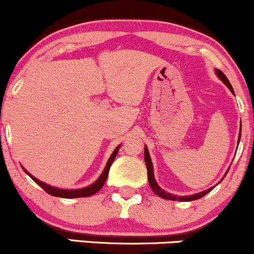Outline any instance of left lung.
I'll return each instance as SVG.
<instances>
[{
  "label": "left lung",
  "instance_id": "1",
  "mask_svg": "<svg viewBox=\"0 0 254 254\" xmlns=\"http://www.w3.org/2000/svg\"><path fill=\"white\" fill-rule=\"evenodd\" d=\"M216 73H217V75L219 76V79H221L222 81L224 82V84L227 85L228 89L232 91L233 93H234V90H233L232 85H230L229 80L227 79V76L224 75V73L222 72V70L217 69L216 70ZM240 138H241V130H240V135H239V141H240ZM144 159H145V164H146V168H147V179H149V184H150V187L151 190H153V193H155L156 195L161 196V198H164V199H168V200H180V201H190V200H196V199H200L201 196H204L205 194H207L209 192H211L213 190V187L211 189L204 190V192H200V193H196V194H193V195H189V196H178V195H174V194H170V193L165 192L161 189V187L158 186L157 182L155 181V176H153V168H152V162H151V158H150V155H149V150H147V147L145 146V150H144Z\"/></svg>",
  "mask_w": 254,
  "mask_h": 254
}]
</instances>
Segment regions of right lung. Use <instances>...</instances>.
Masks as SVG:
<instances>
[{
  "instance_id": "add662e5",
  "label": "right lung",
  "mask_w": 254,
  "mask_h": 254,
  "mask_svg": "<svg viewBox=\"0 0 254 254\" xmlns=\"http://www.w3.org/2000/svg\"><path fill=\"white\" fill-rule=\"evenodd\" d=\"M119 149H120V146L116 147L115 151L113 152V155L110 156L109 161H108V163H107V167H105V169L103 170V173H102V175L99 176L98 180H97L95 184L90 185L89 187H85V189H81V190H60V189H55V187H51V186H49V185L44 184V182L37 180L35 176L31 175V174L27 173L25 169L24 170H25V173H26L27 175L30 176V178L36 182V184H38L39 186H41L42 189L45 190V192L49 193L50 195L61 196V198H84V196H89V195L96 194V193L98 192V190L104 186L105 180H107V178H108V174H109V169H110V167H112V164H113L114 159H115V157H116V155H118Z\"/></svg>"
}]
</instances>
